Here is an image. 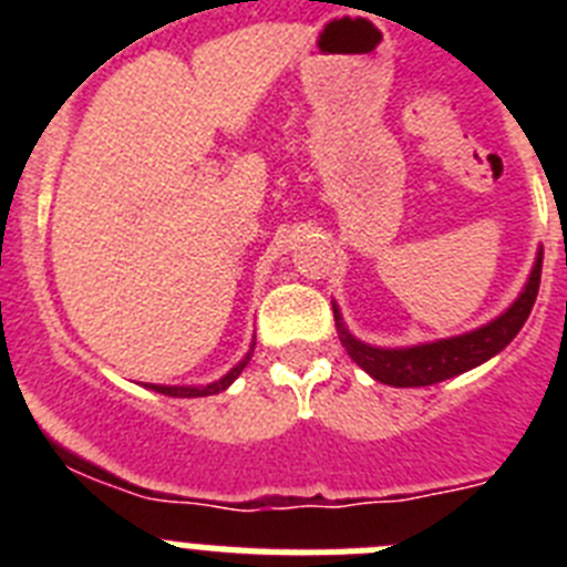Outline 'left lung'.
Wrapping results in <instances>:
<instances>
[{"label": "left lung", "instance_id": "1", "mask_svg": "<svg viewBox=\"0 0 567 567\" xmlns=\"http://www.w3.org/2000/svg\"><path fill=\"white\" fill-rule=\"evenodd\" d=\"M539 278H543V252L537 255V264H534V272L525 284V292L514 300V307L508 312L499 315L497 320H491L488 327L477 329V332L437 340V343L412 346V349H374V346L360 343V340L346 332L338 309H334V327H338V338L346 352H349V358L380 383L400 385V389L434 385L440 380H449L454 374H463L474 365L485 363L514 340V334L523 329L530 309H534Z\"/></svg>", "mask_w": 567, "mask_h": 567}]
</instances>
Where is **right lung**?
Here are the masks:
<instances>
[{
    "label": "right lung",
    "instance_id": "1",
    "mask_svg": "<svg viewBox=\"0 0 567 567\" xmlns=\"http://www.w3.org/2000/svg\"><path fill=\"white\" fill-rule=\"evenodd\" d=\"M249 358H252V354H247V358L240 360L233 372L224 374L221 380H215V383H209V385H202V389H195V385H189V389L187 385H150V389H155V392H162V394H169V398H207V394H218V392H224V389H227V385L233 383L240 372H244V365L249 363Z\"/></svg>",
    "mask_w": 567,
    "mask_h": 567
}]
</instances>
